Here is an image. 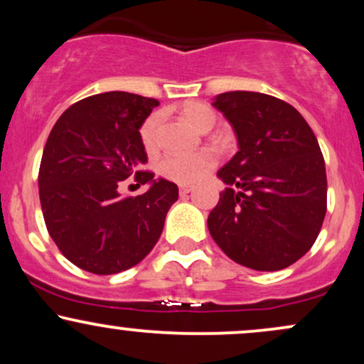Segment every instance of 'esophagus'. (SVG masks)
<instances>
[{
  "label": "esophagus",
  "instance_id": "obj_1",
  "mask_svg": "<svg viewBox=\"0 0 364 364\" xmlns=\"http://www.w3.org/2000/svg\"><path fill=\"white\" fill-rule=\"evenodd\" d=\"M191 191H193V188H191V186H188V185L179 186V195H181V196H188L191 193Z\"/></svg>",
  "mask_w": 364,
  "mask_h": 364
}]
</instances>
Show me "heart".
Returning a JSON list of instances; mask_svg holds the SVG:
<instances>
[{
  "label": "heart",
  "mask_w": 364,
  "mask_h": 364,
  "mask_svg": "<svg viewBox=\"0 0 364 364\" xmlns=\"http://www.w3.org/2000/svg\"><path fill=\"white\" fill-rule=\"evenodd\" d=\"M181 116L198 132L207 133L215 127L217 114L210 106L203 102H186L181 107ZM159 116L152 114L140 127V140L147 150L157 145ZM217 156L212 150H198L193 154H169L159 162V173L164 178L181 185H190L202 179L215 166Z\"/></svg>",
  "instance_id": "1"
}]
</instances>
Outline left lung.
Returning a JSON list of instances; mask_svg holds the SVG:
<instances>
[{
    "label": "left lung",
    "instance_id": "obj_1",
    "mask_svg": "<svg viewBox=\"0 0 364 364\" xmlns=\"http://www.w3.org/2000/svg\"><path fill=\"white\" fill-rule=\"evenodd\" d=\"M235 128L236 156L208 231L231 260L260 272L298 262L327 212V174L315 133L291 104L260 92H224L212 102Z\"/></svg>",
    "mask_w": 364,
    "mask_h": 364
}]
</instances>
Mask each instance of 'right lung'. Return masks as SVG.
Instances as JSON below:
<instances>
[{
	"mask_svg": "<svg viewBox=\"0 0 364 364\" xmlns=\"http://www.w3.org/2000/svg\"><path fill=\"white\" fill-rule=\"evenodd\" d=\"M159 101L104 92L70 106L46 141L39 196L49 236L87 272L118 274L150 253L161 237L178 186L139 171L147 162L140 127ZM136 174L149 190L119 197V181Z\"/></svg>",
	"mask_w": 364,
	"mask_h": 364,
	"instance_id": "obj_1",
	"label": "right lung"
}]
</instances>
